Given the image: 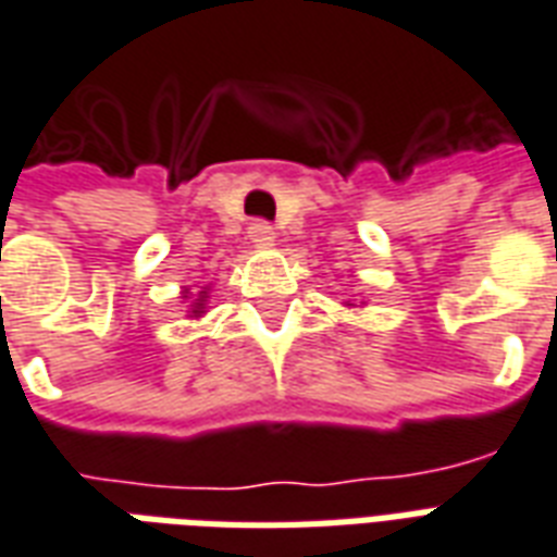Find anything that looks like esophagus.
I'll use <instances>...</instances> for the list:
<instances>
[{"instance_id": "esophagus-1", "label": "esophagus", "mask_w": 557, "mask_h": 557, "mask_svg": "<svg viewBox=\"0 0 557 557\" xmlns=\"http://www.w3.org/2000/svg\"><path fill=\"white\" fill-rule=\"evenodd\" d=\"M246 237H249V244H255V246H270L275 240V232H273V225L263 223V220H258V223L249 225Z\"/></svg>"}]
</instances>
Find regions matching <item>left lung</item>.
<instances>
[{
  "instance_id": "8db88e82",
  "label": "left lung",
  "mask_w": 557,
  "mask_h": 557,
  "mask_svg": "<svg viewBox=\"0 0 557 557\" xmlns=\"http://www.w3.org/2000/svg\"><path fill=\"white\" fill-rule=\"evenodd\" d=\"M346 305H349V308H355V305H352V302H346ZM361 305H363V302H361Z\"/></svg>"
}]
</instances>
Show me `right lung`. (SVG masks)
<instances>
[{"label": "right lung", "mask_w": 557, "mask_h": 557, "mask_svg": "<svg viewBox=\"0 0 557 557\" xmlns=\"http://www.w3.org/2000/svg\"><path fill=\"white\" fill-rule=\"evenodd\" d=\"M178 299H182L184 308H187V317H190V320H199V317H205V311H208V299H211V284H205V287H196V290L184 287Z\"/></svg>", "instance_id": "add662e5"}]
</instances>
